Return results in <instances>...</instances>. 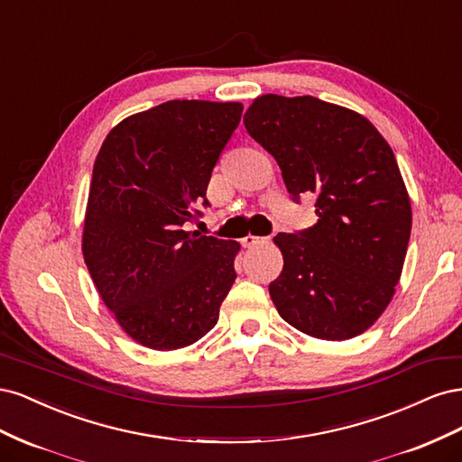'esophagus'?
Returning <instances> with one entry per match:
<instances>
[{"instance_id": "1", "label": "esophagus", "mask_w": 462, "mask_h": 462, "mask_svg": "<svg viewBox=\"0 0 462 462\" xmlns=\"http://www.w3.org/2000/svg\"><path fill=\"white\" fill-rule=\"evenodd\" d=\"M241 243H243L245 248H253V246H256V245L268 243V239H263V236H256V235H246Z\"/></svg>"}]
</instances>
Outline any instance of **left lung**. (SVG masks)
I'll use <instances>...</instances> for the list:
<instances>
[{
    "label": "left lung",
    "mask_w": 462,
    "mask_h": 462,
    "mask_svg": "<svg viewBox=\"0 0 462 462\" xmlns=\"http://www.w3.org/2000/svg\"><path fill=\"white\" fill-rule=\"evenodd\" d=\"M245 127L282 167L291 199L316 200V226L273 239L283 254L270 283L279 316L310 337H356L387 309L411 239L393 150L366 117L314 96H260Z\"/></svg>",
    "instance_id": "8db88e82"
}]
</instances>
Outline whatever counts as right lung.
Listing matches in <instances>:
<instances>
[{
    "label": "right lung",
    "mask_w": 462,
    "mask_h": 462,
    "mask_svg": "<svg viewBox=\"0 0 462 462\" xmlns=\"http://www.w3.org/2000/svg\"><path fill=\"white\" fill-rule=\"evenodd\" d=\"M243 104L171 100L123 119L97 152L82 254L125 333L175 351L217 324L239 243L187 231L208 208L219 153Z\"/></svg>",
    "instance_id": "obj_1"
}]
</instances>
